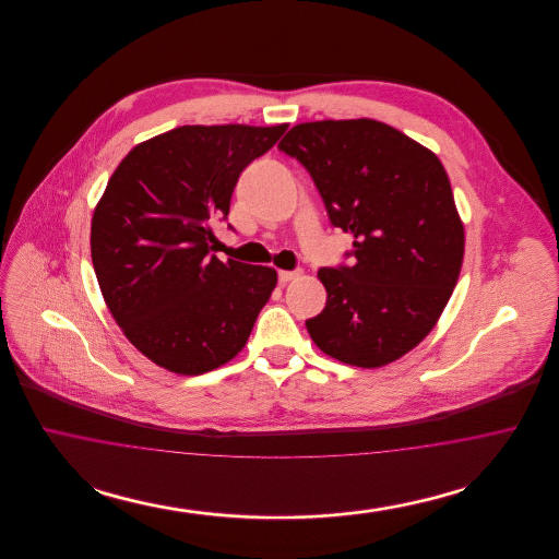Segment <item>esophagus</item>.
I'll use <instances>...</instances> for the list:
<instances>
[{
    "label": "esophagus",
    "instance_id": "34e87169",
    "mask_svg": "<svg viewBox=\"0 0 559 559\" xmlns=\"http://www.w3.org/2000/svg\"><path fill=\"white\" fill-rule=\"evenodd\" d=\"M297 276H301V270H281L278 272V283L287 285L289 281H295Z\"/></svg>",
    "mask_w": 559,
    "mask_h": 559
}]
</instances>
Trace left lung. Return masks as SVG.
<instances>
[{"mask_svg":"<svg viewBox=\"0 0 559 559\" xmlns=\"http://www.w3.org/2000/svg\"><path fill=\"white\" fill-rule=\"evenodd\" d=\"M278 148L312 176L352 266L320 267L326 306L306 320L331 358L377 369L419 346L456 285L465 230L440 159L374 119L299 123Z\"/></svg>","mask_w":559,"mask_h":559,"instance_id":"8db88e82","label":"left lung"}]
</instances>
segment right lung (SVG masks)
<instances>
[{
	"label": "right lung",
	"mask_w": 559,
	"mask_h": 559,
	"mask_svg": "<svg viewBox=\"0 0 559 559\" xmlns=\"http://www.w3.org/2000/svg\"><path fill=\"white\" fill-rule=\"evenodd\" d=\"M287 123L182 126L140 142L112 171L92 217V264L115 322L167 371L203 374L247 344L276 270L212 253L240 171Z\"/></svg>",
	"instance_id": "add662e5"
}]
</instances>
